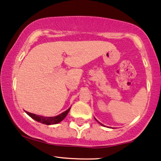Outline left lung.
Here are the masks:
<instances>
[{
	"label": "left lung",
	"mask_w": 161,
	"mask_h": 161,
	"mask_svg": "<svg viewBox=\"0 0 161 161\" xmlns=\"http://www.w3.org/2000/svg\"><path fill=\"white\" fill-rule=\"evenodd\" d=\"M94 119H95V118H94ZM96 121H97V122H98V121H97V119H96ZM99 123H100V124L101 125H102V126H104V125H103V124H101V123H100V122H99Z\"/></svg>",
	"instance_id": "1"
}]
</instances>
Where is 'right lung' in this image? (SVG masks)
Returning <instances> with one entry per match:
<instances>
[{
	"instance_id": "right-lung-1",
	"label": "right lung",
	"mask_w": 161,
	"mask_h": 161,
	"mask_svg": "<svg viewBox=\"0 0 161 161\" xmlns=\"http://www.w3.org/2000/svg\"><path fill=\"white\" fill-rule=\"evenodd\" d=\"M70 108H71V107L69 108L67 111H64L63 113H61V114H59V115H58V116H50V117H47V116H42L36 115V114L29 113V112H28V111H25V113L27 114L28 116H31L33 119L36 120V121H37V122L42 123V124L50 125H56V124H58V123H59V122H61V121H62L67 116V114L69 113Z\"/></svg>"
}]
</instances>
